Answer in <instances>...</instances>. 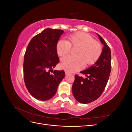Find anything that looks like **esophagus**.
Wrapping results in <instances>:
<instances>
[{"mask_svg":"<svg viewBox=\"0 0 132 132\" xmlns=\"http://www.w3.org/2000/svg\"><path fill=\"white\" fill-rule=\"evenodd\" d=\"M65 74H69V72L68 71H67V70H65Z\"/></svg>","mask_w":132,"mask_h":132,"instance_id":"1","label":"esophagus"}]
</instances>
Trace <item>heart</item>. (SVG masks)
<instances>
[{
	"instance_id": "1",
	"label": "heart",
	"mask_w": 132,
	"mask_h": 132,
	"mask_svg": "<svg viewBox=\"0 0 132 132\" xmlns=\"http://www.w3.org/2000/svg\"><path fill=\"white\" fill-rule=\"evenodd\" d=\"M71 47H79L77 54L74 57L68 55L61 59L62 68L68 71H76L85 65H93L96 62L102 54V46L89 34L78 32L68 37V41L60 39L56 44V51L59 56L68 54Z\"/></svg>"
}]
</instances>
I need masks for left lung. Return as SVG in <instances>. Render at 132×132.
Wrapping results in <instances>:
<instances>
[{
  "mask_svg": "<svg viewBox=\"0 0 132 132\" xmlns=\"http://www.w3.org/2000/svg\"><path fill=\"white\" fill-rule=\"evenodd\" d=\"M104 45L100 57L95 64L81 71L86 76L84 79L76 74L72 86L74 97L81 103H89L97 100L104 91L111 70V53L109 46L97 34Z\"/></svg>",
  "mask_w": 132,
  "mask_h": 132,
  "instance_id": "left-lung-1",
  "label": "left lung"
}]
</instances>
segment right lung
I'll return each mask as SVG.
<instances>
[{"label":"right lung","mask_w":132,"mask_h":132,"mask_svg":"<svg viewBox=\"0 0 132 132\" xmlns=\"http://www.w3.org/2000/svg\"><path fill=\"white\" fill-rule=\"evenodd\" d=\"M62 30L46 29L29 42L23 59V77L27 89L34 97L46 101L54 96L65 77L64 70H53L59 62L56 44Z\"/></svg>","instance_id":"add662e5"}]
</instances>
